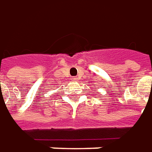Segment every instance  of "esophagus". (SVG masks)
Instances as JSON below:
<instances>
[{"mask_svg":"<svg viewBox=\"0 0 152 152\" xmlns=\"http://www.w3.org/2000/svg\"><path fill=\"white\" fill-rule=\"evenodd\" d=\"M76 77H72V78H71V81H76Z\"/></svg>","mask_w":152,"mask_h":152,"instance_id":"obj_1","label":"esophagus"}]
</instances>
